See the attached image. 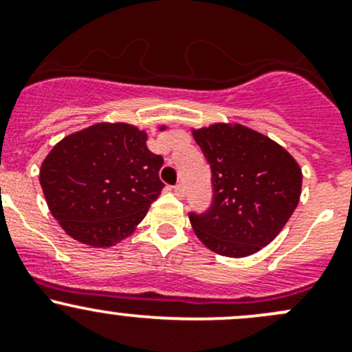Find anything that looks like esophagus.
<instances>
[{"mask_svg": "<svg viewBox=\"0 0 352 352\" xmlns=\"http://www.w3.org/2000/svg\"><path fill=\"white\" fill-rule=\"evenodd\" d=\"M173 191H175V195L176 197H183V193H184V188H183V184L181 183H177V184H175V186H173Z\"/></svg>", "mask_w": 352, "mask_h": 352, "instance_id": "obj_1", "label": "esophagus"}]
</instances>
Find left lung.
I'll list each match as a JSON object with an SVG mask.
<instances>
[{
	"label": "left lung",
	"mask_w": 352,
	"mask_h": 352,
	"mask_svg": "<svg viewBox=\"0 0 352 352\" xmlns=\"http://www.w3.org/2000/svg\"><path fill=\"white\" fill-rule=\"evenodd\" d=\"M193 137L210 164L214 188L210 207L190 212L195 234L219 255H253L298 207L299 164L286 148L243 124H210L193 130Z\"/></svg>",
	"instance_id": "1"
}]
</instances>
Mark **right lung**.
<instances>
[{
	"mask_svg": "<svg viewBox=\"0 0 352 352\" xmlns=\"http://www.w3.org/2000/svg\"><path fill=\"white\" fill-rule=\"evenodd\" d=\"M162 164L164 159L147 148L145 131L126 123H97L54 145L39 181L66 234L107 248L130 236L157 200L164 188Z\"/></svg>",
	"mask_w": 352,
	"mask_h": 352,
	"instance_id": "add662e5",
	"label": "right lung"
}]
</instances>
